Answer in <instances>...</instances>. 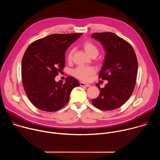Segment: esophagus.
Instances as JSON below:
<instances>
[{
	"label": "esophagus",
	"instance_id": "1",
	"mask_svg": "<svg viewBox=\"0 0 160 160\" xmlns=\"http://www.w3.org/2000/svg\"><path fill=\"white\" fill-rule=\"evenodd\" d=\"M80 85L82 86V87H90V85L89 84H87V83H85L84 82H80Z\"/></svg>",
	"mask_w": 160,
	"mask_h": 160
}]
</instances>
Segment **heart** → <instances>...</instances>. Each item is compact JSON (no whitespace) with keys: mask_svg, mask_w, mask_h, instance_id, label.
<instances>
[{"mask_svg":"<svg viewBox=\"0 0 160 160\" xmlns=\"http://www.w3.org/2000/svg\"><path fill=\"white\" fill-rule=\"evenodd\" d=\"M82 47L86 52V53L90 57L97 56L99 54V48L97 45L92 41L85 40L82 43ZM73 49H70L68 51L66 59L68 61H71L73 58ZM95 73L94 68L90 66H78L74 70H73L72 74L75 77L83 80L88 81L90 80V77H92Z\"/></svg>","mask_w":160,"mask_h":160,"instance_id":"b5f03b06","label":"heart"}]
</instances>
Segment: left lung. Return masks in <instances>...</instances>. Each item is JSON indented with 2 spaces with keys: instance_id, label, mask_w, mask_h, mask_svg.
Listing matches in <instances>:
<instances>
[{
  "instance_id": "1",
  "label": "left lung",
  "mask_w": 160,
  "mask_h": 160,
  "mask_svg": "<svg viewBox=\"0 0 160 160\" xmlns=\"http://www.w3.org/2000/svg\"><path fill=\"white\" fill-rule=\"evenodd\" d=\"M92 37L100 41L106 51L105 61L99 78L108 83L100 90L92 104L104 111H111L122 106L131 96L136 83L138 62L132 45L111 32L94 33Z\"/></svg>"
}]
</instances>
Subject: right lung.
Instances as JSON below:
<instances>
[{
  "label": "right lung",
  "instance_id": "1",
  "mask_svg": "<svg viewBox=\"0 0 160 160\" xmlns=\"http://www.w3.org/2000/svg\"><path fill=\"white\" fill-rule=\"evenodd\" d=\"M82 33L52 34L33 42L21 62V77L31 102L40 110L53 112L69 101L72 90L78 81L68 77L66 82L55 81L64 68L65 51Z\"/></svg>",
  "mask_w": 160,
  "mask_h": 160
}]
</instances>
